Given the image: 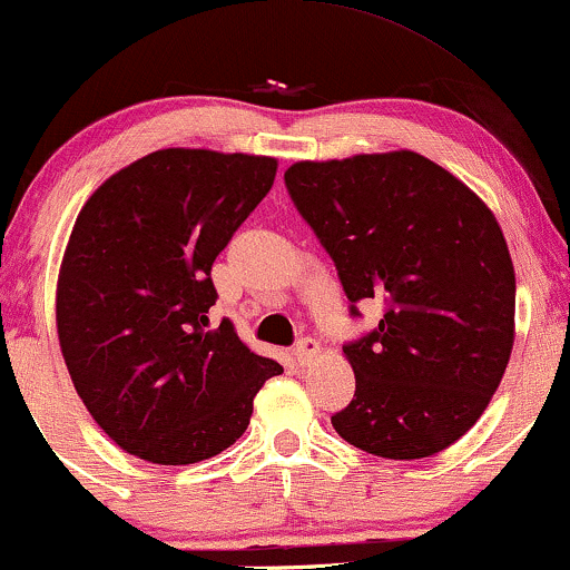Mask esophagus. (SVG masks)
Instances as JSON below:
<instances>
[{"instance_id":"1","label":"esophagus","mask_w":570,"mask_h":570,"mask_svg":"<svg viewBox=\"0 0 570 570\" xmlns=\"http://www.w3.org/2000/svg\"><path fill=\"white\" fill-rule=\"evenodd\" d=\"M318 353H321V345H318V340H313V337L299 340L297 345H294V358H297L299 366H307V363H311Z\"/></svg>"}]
</instances>
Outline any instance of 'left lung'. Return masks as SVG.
<instances>
[{
	"label": "left lung",
	"mask_w": 570,
	"mask_h": 570,
	"mask_svg": "<svg viewBox=\"0 0 570 570\" xmlns=\"http://www.w3.org/2000/svg\"><path fill=\"white\" fill-rule=\"evenodd\" d=\"M284 183L353 318L361 299L385 305L342 345L355 395L334 430L374 456L438 454L478 422L512 353L515 271L497 217L414 150L297 161Z\"/></svg>",
	"instance_id": "8db88e82"
}]
</instances>
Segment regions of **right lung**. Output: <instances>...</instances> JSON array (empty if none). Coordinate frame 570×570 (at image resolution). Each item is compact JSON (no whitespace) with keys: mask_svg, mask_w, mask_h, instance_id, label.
I'll return each instance as SVG.
<instances>
[{"mask_svg":"<svg viewBox=\"0 0 570 570\" xmlns=\"http://www.w3.org/2000/svg\"><path fill=\"white\" fill-rule=\"evenodd\" d=\"M276 159L164 148L81 207L58 278V337L73 387L116 445L194 464L244 435L284 372L209 324L212 263L271 190Z\"/></svg>","mask_w":570,"mask_h":570,"instance_id":"obj_1","label":"right lung"}]
</instances>
